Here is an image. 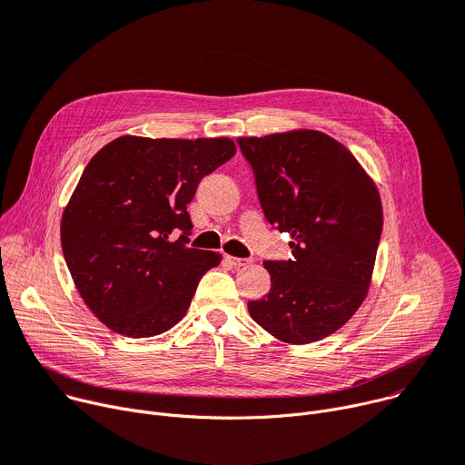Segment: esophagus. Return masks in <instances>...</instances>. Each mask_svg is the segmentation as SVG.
<instances>
[{
  "instance_id": "1",
  "label": "esophagus",
  "mask_w": 465,
  "mask_h": 465,
  "mask_svg": "<svg viewBox=\"0 0 465 465\" xmlns=\"http://www.w3.org/2000/svg\"><path fill=\"white\" fill-rule=\"evenodd\" d=\"M226 260L230 262V265H233V267H246L251 263V260H246V258H233V256H226Z\"/></svg>"
}]
</instances>
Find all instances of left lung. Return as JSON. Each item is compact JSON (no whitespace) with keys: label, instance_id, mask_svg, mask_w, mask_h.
<instances>
[{"label":"left lung","instance_id":"left-lung-1","mask_svg":"<svg viewBox=\"0 0 465 465\" xmlns=\"http://www.w3.org/2000/svg\"><path fill=\"white\" fill-rule=\"evenodd\" d=\"M265 219L292 235V258L267 260L271 290L252 320L288 344H311L361 306L383 230L376 184L353 154L318 131L237 138Z\"/></svg>","mask_w":465,"mask_h":465}]
</instances>
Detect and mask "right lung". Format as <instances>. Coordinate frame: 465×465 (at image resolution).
<instances>
[{
	"label": "right lung",
	"instance_id": "1",
	"mask_svg": "<svg viewBox=\"0 0 465 465\" xmlns=\"http://www.w3.org/2000/svg\"><path fill=\"white\" fill-rule=\"evenodd\" d=\"M233 154L230 138L121 136L89 161L61 216V249L84 302L108 329L147 338L187 314L200 278L223 260L187 246V205Z\"/></svg>",
	"mask_w": 465,
	"mask_h": 465
}]
</instances>
